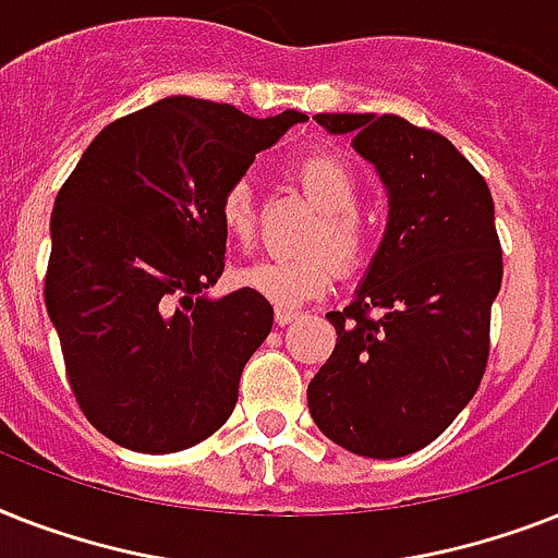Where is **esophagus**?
<instances>
[{
    "mask_svg": "<svg viewBox=\"0 0 558 558\" xmlns=\"http://www.w3.org/2000/svg\"><path fill=\"white\" fill-rule=\"evenodd\" d=\"M296 316H300L296 311H288V307H276L274 319H276V325H279V328H284V325H291Z\"/></svg>",
    "mask_w": 558,
    "mask_h": 558,
    "instance_id": "obj_1",
    "label": "esophagus"
}]
</instances>
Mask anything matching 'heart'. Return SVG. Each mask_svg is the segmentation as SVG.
Listing matches in <instances>:
<instances>
[{"label": "heart", "mask_w": 558, "mask_h": 558, "mask_svg": "<svg viewBox=\"0 0 558 558\" xmlns=\"http://www.w3.org/2000/svg\"><path fill=\"white\" fill-rule=\"evenodd\" d=\"M296 178L307 198L323 216L305 235V247H325L337 265L351 270L365 256V227L354 209L360 204V184L351 167L337 155L314 153L296 163ZM218 218L225 233L235 242H251L256 233V198L247 178L227 186L218 202ZM242 288L258 293L276 307H302L323 296L333 282V262L323 251L300 256H265L235 270Z\"/></svg>", "instance_id": "heart-1"}]
</instances>
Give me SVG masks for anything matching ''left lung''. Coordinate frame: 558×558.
Returning a JSON list of instances; mask_svg holds the SVG:
<instances>
[{
	"label": "left lung",
	"mask_w": 558,
	"mask_h": 558,
	"mask_svg": "<svg viewBox=\"0 0 558 558\" xmlns=\"http://www.w3.org/2000/svg\"><path fill=\"white\" fill-rule=\"evenodd\" d=\"M316 123L349 135L372 163L389 216L354 300L325 314L337 345L307 383V409L354 456H412L484 377L505 274L493 195L447 137L398 114H316Z\"/></svg>",
	"instance_id": "left-lung-1"
}]
</instances>
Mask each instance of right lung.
Segmentation results:
<instances>
[{
	"instance_id": "obj_1",
	"label": "right lung",
	"mask_w": 558,
	"mask_h": 558,
	"mask_svg": "<svg viewBox=\"0 0 558 558\" xmlns=\"http://www.w3.org/2000/svg\"><path fill=\"white\" fill-rule=\"evenodd\" d=\"M305 120L163 97L102 129L62 184L46 307L80 409L118 447L181 452L233 414L274 307L247 288L209 296L225 274L218 202Z\"/></svg>"
}]
</instances>
